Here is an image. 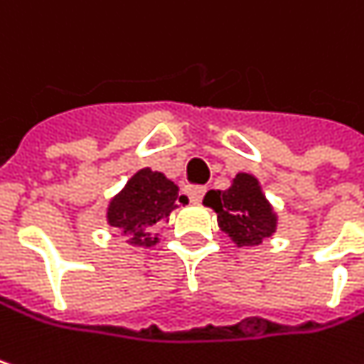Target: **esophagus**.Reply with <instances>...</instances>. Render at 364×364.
<instances>
[{"label": "esophagus", "instance_id": "esophagus-1", "mask_svg": "<svg viewBox=\"0 0 364 364\" xmlns=\"http://www.w3.org/2000/svg\"><path fill=\"white\" fill-rule=\"evenodd\" d=\"M186 195L191 196L193 203H200L203 196H205V186H188L186 188Z\"/></svg>", "mask_w": 364, "mask_h": 364}]
</instances>
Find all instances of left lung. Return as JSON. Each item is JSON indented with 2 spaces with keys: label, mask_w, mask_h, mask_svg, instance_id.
Wrapping results in <instances>:
<instances>
[{
  "label": "left lung",
  "mask_w": 364,
  "mask_h": 364,
  "mask_svg": "<svg viewBox=\"0 0 364 364\" xmlns=\"http://www.w3.org/2000/svg\"><path fill=\"white\" fill-rule=\"evenodd\" d=\"M203 203L215 209L221 232L238 247L261 245L275 232L277 218L250 173H238L228 191H209Z\"/></svg>",
  "instance_id": "obj_1"
}]
</instances>
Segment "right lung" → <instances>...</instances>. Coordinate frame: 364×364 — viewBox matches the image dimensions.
Returning <instances> with one entry per match:
<instances>
[{
    "mask_svg": "<svg viewBox=\"0 0 364 364\" xmlns=\"http://www.w3.org/2000/svg\"><path fill=\"white\" fill-rule=\"evenodd\" d=\"M186 196L178 195V186L159 171L149 168L136 171L124 191L109 203L107 221L117 232L128 236L130 245L151 247L159 238L151 236L157 223L166 221L178 203Z\"/></svg>",
    "mask_w": 364,
    "mask_h": 364,
    "instance_id": "add662e5",
    "label": "right lung"
}]
</instances>
